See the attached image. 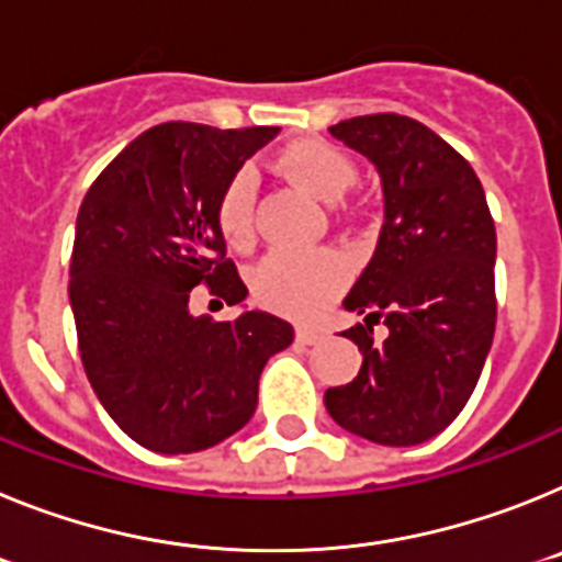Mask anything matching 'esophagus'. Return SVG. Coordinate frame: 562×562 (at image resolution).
<instances>
[{"label":"esophagus","instance_id":"1","mask_svg":"<svg viewBox=\"0 0 562 562\" xmlns=\"http://www.w3.org/2000/svg\"><path fill=\"white\" fill-rule=\"evenodd\" d=\"M322 339H325V334H322L319 328H308V325H300V328H296V341H300V345H319Z\"/></svg>","mask_w":562,"mask_h":562}]
</instances>
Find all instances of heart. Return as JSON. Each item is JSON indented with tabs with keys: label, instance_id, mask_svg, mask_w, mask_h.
Here are the masks:
<instances>
[{
	"label": "heart",
	"instance_id": "b5f03b06",
	"mask_svg": "<svg viewBox=\"0 0 562 562\" xmlns=\"http://www.w3.org/2000/svg\"><path fill=\"white\" fill-rule=\"evenodd\" d=\"M277 164L302 189L328 203L345 198L356 183L353 160L328 140H296L282 149ZM254 203L257 178L251 169H240L217 200V228L228 246L246 248L254 240ZM348 274V262L336 251H274L254 271V294L282 314L314 316L339 294Z\"/></svg>",
	"mask_w": 562,
	"mask_h": 562
}]
</instances>
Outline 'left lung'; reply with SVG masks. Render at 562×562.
I'll return each mask as SVG.
<instances>
[{"mask_svg": "<svg viewBox=\"0 0 562 562\" xmlns=\"http://www.w3.org/2000/svg\"><path fill=\"white\" fill-rule=\"evenodd\" d=\"M330 135L375 166L384 223L373 260L345 296L362 314L345 330L362 368L328 387L341 429L413 447L450 427L470 402L495 336V223L472 166L407 115H359ZM384 318L389 336L372 341Z\"/></svg>", "mask_w": 562, "mask_h": 562, "instance_id": "left-lung-1", "label": "left lung"}]
</instances>
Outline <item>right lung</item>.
I'll return each mask as SVG.
<instances>
[{
	"label": "right lung",
	"mask_w": 562,
	"mask_h": 562,
	"mask_svg": "<svg viewBox=\"0 0 562 562\" xmlns=\"http://www.w3.org/2000/svg\"><path fill=\"white\" fill-rule=\"evenodd\" d=\"M280 126L214 130L169 121L106 166L78 209L70 308L78 350L110 418L140 447L187 456L251 422L266 362L294 328L260 308L194 316L209 282L228 305L246 285L226 260L217 200Z\"/></svg>",
	"instance_id": "right-lung-1"
}]
</instances>
